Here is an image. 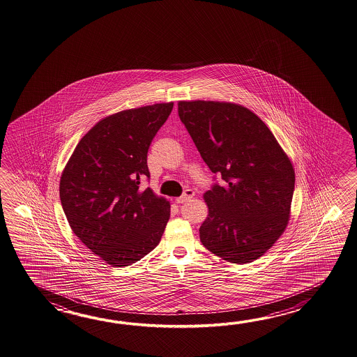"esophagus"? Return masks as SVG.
I'll list each match as a JSON object with an SVG mask.
<instances>
[{
  "label": "esophagus",
  "instance_id": "1",
  "mask_svg": "<svg viewBox=\"0 0 357 357\" xmlns=\"http://www.w3.org/2000/svg\"><path fill=\"white\" fill-rule=\"evenodd\" d=\"M194 195H195V194H194V191H192V190H185V192L182 194L181 197H177V199H176V203H177V204H183V203L189 202L190 199H192Z\"/></svg>",
  "mask_w": 357,
  "mask_h": 357
}]
</instances>
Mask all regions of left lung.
<instances>
[{
	"label": "left lung",
	"instance_id": "obj_1",
	"mask_svg": "<svg viewBox=\"0 0 357 357\" xmlns=\"http://www.w3.org/2000/svg\"><path fill=\"white\" fill-rule=\"evenodd\" d=\"M178 116L213 174L204 194L200 241L217 257L251 263L287 227L295 171L264 122L246 107L214 100L178 102Z\"/></svg>",
	"mask_w": 357,
	"mask_h": 357
}]
</instances>
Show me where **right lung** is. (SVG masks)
<instances>
[{"label":"right lung","mask_w":357,"mask_h":357,"mask_svg":"<svg viewBox=\"0 0 357 357\" xmlns=\"http://www.w3.org/2000/svg\"><path fill=\"white\" fill-rule=\"evenodd\" d=\"M174 103H157L111 114L76 145L61 175L60 199L79 240L107 264L128 266L160 243L169 203L152 190L146 165L153 137Z\"/></svg>","instance_id":"obj_1"}]
</instances>
